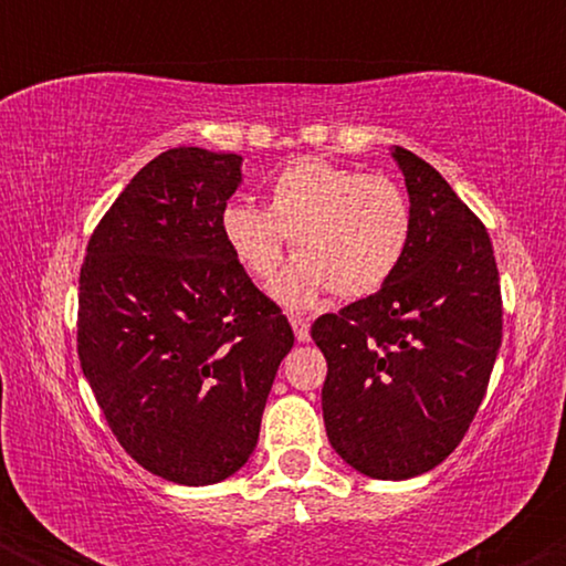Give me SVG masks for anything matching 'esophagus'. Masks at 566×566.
I'll list each match as a JSON object with an SVG mask.
<instances>
[{
    "label": "esophagus",
    "mask_w": 566,
    "mask_h": 566,
    "mask_svg": "<svg viewBox=\"0 0 566 566\" xmlns=\"http://www.w3.org/2000/svg\"><path fill=\"white\" fill-rule=\"evenodd\" d=\"M290 324H292V329H295L297 340H301V343H308V340H311V327H308V322L301 319V316H290Z\"/></svg>",
    "instance_id": "34e87169"
}]
</instances>
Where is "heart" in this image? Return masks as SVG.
Segmentation results:
<instances>
[{"label":"heart","instance_id":"1","mask_svg":"<svg viewBox=\"0 0 566 566\" xmlns=\"http://www.w3.org/2000/svg\"><path fill=\"white\" fill-rule=\"evenodd\" d=\"M220 229L242 269L261 282L276 274L292 239L297 261L271 295L305 308L327 290L346 301L378 292L405 258L412 210L386 175L308 157L279 172L265 210L233 201Z\"/></svg>","mask_w":566,"mask_h":566}]
</instances>
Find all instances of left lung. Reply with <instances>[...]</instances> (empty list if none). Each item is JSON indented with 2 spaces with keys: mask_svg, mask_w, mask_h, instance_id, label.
Instances as JSON below:
<instances>
[{
  "mask_svg": "<svg viewBox=\"0 0 566 566\" xmlns=\"http://www.w3.org/2000/svg\"><path fill=\"white\" fill-rule=\"evenodd\" d=\"M412 233L375 295L324 314L311 337L327 359L324 428L369 479L437 469L469 431L503 337L490 233L428 161L394 146Z\"/></svg>",
  "mask_w": 566,
  "mask_h": 566,
  "instance_id": "left-lung-1",
  "label": "left lung"
}]
</instances>
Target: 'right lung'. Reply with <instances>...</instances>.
Masks as SVG:
<instances>
[{"mask_svg": "<svg viewBox=\"0 0 566 566\" xmlns=\"http://www.w3.org/2000/svg\"><path fill=\"white\" fill-rule=\"evenodd\" d=\"M242 157L178 146L129 180L87 244L80 361L143 469L218 484L250 460L295 335L250 282L220 218Z\"/></svg>", "mask_w": 566, "mask_h": 566, "instance_id": "right-lung-1", "label": "right lung"}]
</instances>
